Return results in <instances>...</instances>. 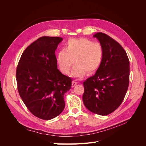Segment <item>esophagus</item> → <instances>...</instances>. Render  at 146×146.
Segmentation results:
<instances>
[{
  "mask_svg": "<svg viewBox=\"0 0 146 146\" xmlns=\"http://www.w3.org/2000/svg\"><path fill=\"white\" fill-rule=\"evenodd\" d=\"M77 83H78V82H76V80H73L72 82V87L75 86H76V85H77Z\"/></svg>",
  "mask_w": 146,
  "mask_h": 146,
  "instance_id": "1",
  "label": "esophagus"
}]
</instances>
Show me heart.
Here are the masks:
<instances>
[{
	"label": "heart",
	"instance_id": "1",
	"mask_svg": "<svg viewBox=\"0 0 146 146\" xmlns=\"http://www.w3.org/2000/svg\"><path fill=\"white\" fill-rule=\"evenodd\" d=\"M103 58V48L99 42H92L85 38L70 39L57 55V63L60 71L68 74L75 63L71 73L74 78H82L86 74L98 69Z\"/></svg>",
	"mask_w": 146,
	"mask_h": 146
}]
</instances>
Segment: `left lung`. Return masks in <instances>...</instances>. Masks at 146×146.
Instances as JSON below:
<instances>
[{
    "mask_svg": "<svg viewBox=\"0 0 146 146\" xmlns=\"http://www.w3.org/2000/svg\"><path fill=\"white\" fill-rule=\"evenodd\" d=\"M103 48V58L96 74L83 82V102L93 113L106 116L120 106L129 84L130 63L123 47L104 33L93 35Z\"/></svg>",
    "mask_w": 146,
    "mask_h": 146,
    "instance_id": "1",
    "label": "left lung"
}]
</instances>
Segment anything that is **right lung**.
<instances>
[{"instance_id":"add662e5","label":"right lung","mask_w":146,"mask_h":146,"mask_svg":"<svg viewBox=\"0 0 146 146\" xmlns=\"http://www.w3.org/2000/svg\"><path fill=\"white\" fill-rule=\"evenodd\" d=\"M60 37L42 36L28 46L16 69L17 90L34 116L44 120L58 116L65 107L64 94L72 80L57 69L55 55Z\"/></svg>"}]
</instances>
